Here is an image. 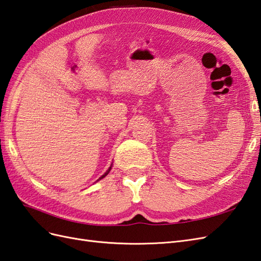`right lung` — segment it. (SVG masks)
<instances>
[{"label":"right lung","mask_w":261,"mask_h":261,"mask_svg":"<svg viewBox=\"0 0 261 261\" xmlns=\"http://www.w3.org/2000/svg\"><path fill=\"white\" fill-rule=\"evenodd\" d=\"M111 166H113V165H111ZM111 166H110V167H109V168H108V170H107V172H106V173H105V174H103V175H102V176H101V177H100V178H99V179H98V180H100V179H102V178H103V177H105V176H107V175H108V173H109V172H110V169H111ZM98 180H97V181H98Z\"/></svg>","instance_id":"right-lung-1"}]
</instances>
